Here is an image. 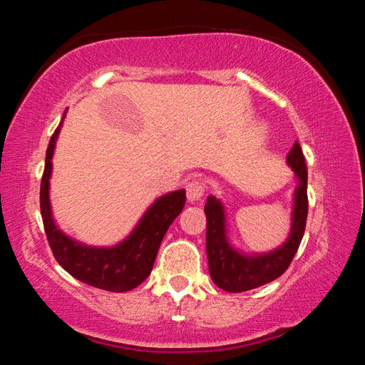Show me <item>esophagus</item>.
<instances>
[{"label":"esophagus","instance_id":"1","mask_svg":"<svg viewBox=\"0 0 365 365\" xmlns=\"http://www.w3.org/2000/svg\"><path fill=\"white\" fill-rule=\"evenodd\" d=\"M205 196V183L200 180H191L187 183V197L190 202H200Z\"/></svg>","mask_w":365,"mask_h":365}]
</instances>
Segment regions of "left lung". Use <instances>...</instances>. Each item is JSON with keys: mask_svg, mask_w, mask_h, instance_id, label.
I'll use <instances>...</instances> for the list:
<instances>
[{"mask_svg": "<svg viewBox=\"0 0 365 365\" xmlns=\"http://www.w3.org/2000/svg\"><path fill=\"white\" fill-rule=\"evenodd\" d=\"M287 163L296 175V190L293 195L292 230L287 242L279 248L261 255H245L233 248L227 237L225 209L220 200L209 196L205 206L207 230L206 252L209 274L219 288L228 293H242L262 287L265 283L279 279L292 264L296 251L304 235L307 219V169L302 150L298 141L288 153Z\"/></svg>", "mask_w": 365, "mask_h": 365, "instance_id": "8db88e82", "label": "left lung"}]
</instances>
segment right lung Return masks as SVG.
I'll return each mask as SVG.
<instances>
[{
  "label": "right lung",
  "mask_w": 365,
  "mask_h": 365,
  "mask_svg": "<svg viewBox=\"0 0 365 365\" xmlns=\"http://www.w3.org/2000/svg\"><path fill=\"white\" fill-rule=\"evenodd\" d=\"M61 127L63 122L49 140L40 187V209L48 243L61 267L77 280L106 292H130L151 274L160 242L187 201L185 190L170 191L168 195L159 196L146 209L132 233L114 246H90L67 237L54 222L51 202H49L51 159Z\"/></svg>",
  "instance_id": "1"
}]
</instances>
